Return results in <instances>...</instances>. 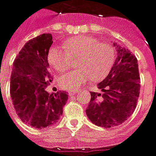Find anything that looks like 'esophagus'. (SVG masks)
Instances as JSON below:
<instances>
[{"instance_id":"obj_1","label":"esophagus","mask_w":156,"mask_h":156,"mask_svg":"<svg viewBox=\"0 0 156 156\" xmlns=\"http://www.w3.org/2000/svg\"><path fill=\"white\" fill-rule=\"evenodd\" d=\"M77 93H78V90H69L68 91V95L69 96H73V95H75Z\"/></svg>"}]
</instances>
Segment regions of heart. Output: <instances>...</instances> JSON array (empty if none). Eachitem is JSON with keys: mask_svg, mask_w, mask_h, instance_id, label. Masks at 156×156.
I'll return each mask as SVG.
<instances>
[{"mask_svg": "<svg viewBox=\"0 0 156 156\" xmlns=\"http://www.w3.org/2000/svg\"><path fill=\"white\" fill-rule=\"evenodd\" d=\"M79 55L77 66L80 69L62 73L58 84L62 89H77L91 76L93 80L106 77L114 64L115 53L112 45L87 36L71 38L64 42L63 48L54 46L48 53L49 63L58 72L67 69L71 57Z\"/></svg>", "mask_w": 156, "mask_h": 156, "instance_id": "heart-1", "label": "heart"}]
</instances>
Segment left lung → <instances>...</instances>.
I'll use <instances>...</instances> for the list:
<instances>
[{"mask_svg":"<svg viewBox=\"0 0 156 156\" xmlns=\"http://www.w3.org/2000/svg\"><path fill=\"white\" fill-rule=\"evenodd\" d=\"M116 59L109 74L92 92L86 115L95 125L112 128L124 123L134 112L140 94L137 58L128 49L113 43Z\"/></svg>","mask_w":156,"mask_h":156,"instance_id":"8db88e82","label":"left lung"}]
</instances>
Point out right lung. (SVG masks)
Returning <instances> with one entry per match:
<instances>
[{
	"label": "right lung",
	"instance_id": "1",
	"mask_svg": "<svg viewBox=\"0 0 156 156\" xmlns=\"http://www.w3.org/2000/svg\"><path fill=\"white\" fill-rule=\"evenodd\" d=\"M52 39L46 33L27 42L14 60L10 76V95L17 115L36 129L58 122L68 98L64 91L50 94L44 90L53 79L48 62Z\"/></svg>",
	"mask_w": 156,
	"mask_h": 156
}]
</instances>
